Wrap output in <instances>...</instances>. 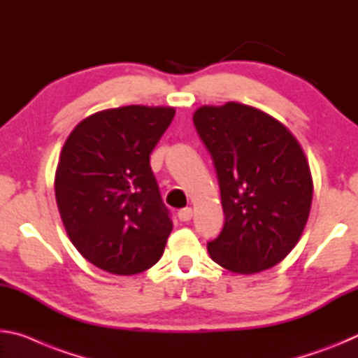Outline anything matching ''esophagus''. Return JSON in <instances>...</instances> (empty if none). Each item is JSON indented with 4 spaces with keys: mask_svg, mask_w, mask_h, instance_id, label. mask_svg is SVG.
Masks as SVG:
<instances>
[{
    "mask_svg": "<svg viewBox=\"0 0 358 358\" xmlns=\"http://www.w3.org/2000/svg\"><path fill=\"white\" fill-rule=\"evenodd\" d=\"M191 217H192V210L191 208H181L178 211V220L180 221L187 222V221H191Z\"/></svg>",
    "mask_w": 358,
    "mask_h": 358,
    "instance_id": "34e87169",
    "label": "esophagus"
}]
</instances>
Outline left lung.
<instances>
[{"label":"left lung","instance_id":"1","mask_svg":"<svg viewBox=\"0 0 358 358\" xmlns=\"http://www.w3.org/2000/svg\"><path fill=\"white\" fill-rule=\"evenodd\" d=\"M194 126L211 155L224 210L211 259L235 273L270 268L294 250L313 201L305 153L280 121L229 102L201 107Z\"/></svg>","mask_w":358,"mask_h":358}]
</instances>
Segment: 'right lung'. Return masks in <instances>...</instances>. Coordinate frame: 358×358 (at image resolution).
Returning a JSON list of instances; mask_svg holds the SVG:
<instances>
[{"mask_svg": "<svg viewBox=\"0 0 358 358\" xmlns=\"http://www.w3.org/2000/svg\"><path fill=\"white\" fill-rule=\"evenodd\" d=\"M175 108L128 106L77 124L55 175L59 215L82 256L113 275L148 270L172 232L150 155Z\"/></svg>", "mask_w": 358, "mask_h": 358, "instance_id": "right-lung-1", "label": "right lung"}]
</instances>
